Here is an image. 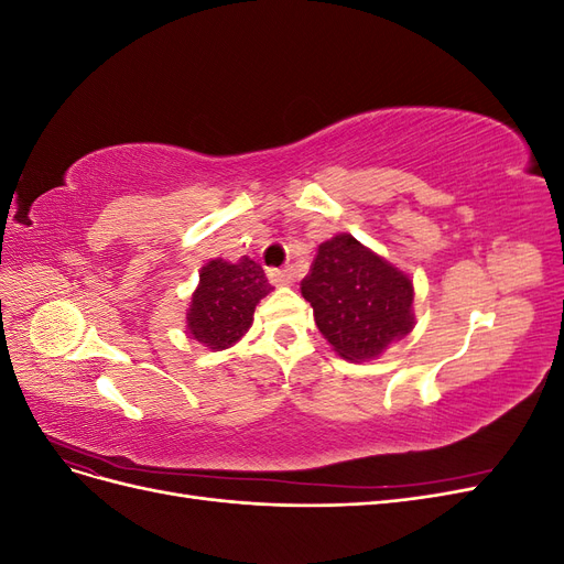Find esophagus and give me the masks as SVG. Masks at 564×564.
<instances>
[{"label": "esophagus", "mask_w": 564, "mask_h": 564, "mask_svg": "<svg viewBox=\"0 0 564 564\" xmlns=\"http://www.w3.org/2000/svg\"><path fill=\"white\" fill-rule=\"evenodd\" d=\"M268 278H270V282H272V284H278V286H289V284L294 282L296 272H294V268H292V265H286V268H272V270H268Z\"/></svg>", "instance_id": "esophagus-1"}]
</instances>
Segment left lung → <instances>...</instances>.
<instances>
[{
  "label": "left lung",
  "instance_id": "left-lung-1",
  "mask_svg": "<svg viewBox=\"0 0 564 564\" xmlns=\"http://www.w3.org/2000/svg\"><path fill=\"white\" fill-rule=\"evenodd\" d=\"M301 294L322 336L350 362L377 360L414 329L412 280L348 232L319 245Z\"/></svg>",
  "mask_w": 564,
  "mask_h": 564
}]
</instances>
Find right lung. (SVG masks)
Segmentation results:
<instances>
[{"label":"right lung","instance_id":"obj_1","mask_svg":"<svg viewBox=\"0 0 564 564\" xmlns=\"http://www.w3.org/2000/svg\"><path fill=\"white\" fill-rule=\"evenodd\" d=\"M270 292L263 268L249 256H242L240 263L214 259L199 270L185 329L202 346L226 350L249 332L256 305Z\"/></svg>","mask_w":564,"mask_h":564}]
</instances>
